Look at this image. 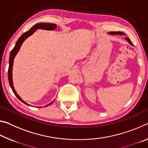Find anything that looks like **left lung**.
<instances>
[{
  "mask_svg": "<svg viewBox=\"0 0 148 148\" xmlns=\"http://www.w3.org/2000/svg\"><path fill=\"white\" fill-rule=\"evenodd\" d=\"M109 34H110V35H125V34H124V33L121 32H111L109 33ZM125 39L131 45H133V44L132 43V42H131V41L130 40V39L128 38V37H125Z\"/></svg>",
  "mask_w": 148,
  "mask_h": 148,
  "instance_id": "8db88e82",
  "label": "left lung"
}]
</instances>
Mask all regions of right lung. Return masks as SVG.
<instances>
[{
  "label": "right lung",
  "instance_id": "add662e5",
  "mask_svg": "<svg viewBox=\"0 0 148 148\" xmlns=\"http://www.w3.org/2000/svg\"><path fill=\"white\" fill-rule=\"evenodd\" d=\"M56 28H57V25L55 24V23H38L37 24L34 25L31 29H30L29 31H27L26 32H25L24 34H22V36H20L19 39H18V41H16V45L14 46V47L13 48L12 50L11 51L10 54V58H9V67H8V81H9V84H10V86L11 87L12 90L14 93L15 95L17 97L18 99H19L21 101L23 102V103L26 104L27 105H31L27 104L26 102H25L22 99V98L20 97V95L16 93V91L15 90L14 88V85H13V81H12V66H13V64H14V58L16 57V55H17V53H18V51H20L21 46H22V43H23L25 39H26L28 37H29L30 36H32L33 34H34V32L36 31L37 29H45V30H49V31H53V30H55ZM52 101L50 103L45 105V107L48 106V105H51L53 103Z\"/></svg>",
  "mask_w": 148,
  "mask_h": 148
}]
</instances>
